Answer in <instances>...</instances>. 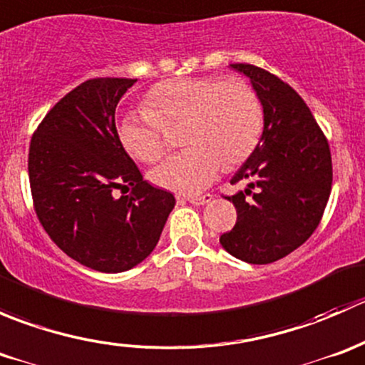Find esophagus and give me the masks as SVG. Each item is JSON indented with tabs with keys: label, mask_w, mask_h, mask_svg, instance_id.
Here are the masks:
<instances>
[{
	"label": "esophagus",
	"mask_w": 365,
	"mask_h": 365,
	"mask_svg": "<svg viewBox=\"0 0 365 365\" xmlns=\"http://www.w3.org/2000/svg\"><path fill=\"white\" fill-rule=\"evenodd\" d=\"M187 201H189V203H192V205H206V203H210V201L213 200V196L212 194H205V196H189V197H185Z\"/></svg>",
	"instance_id": "esophagus-1"
}]
</instances>
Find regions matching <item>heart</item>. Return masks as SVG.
<instances>
[{
  "label": "heart",
  "mask_w": 365,
  "mask_h": 365,
  "mask_svg": "<svg viewBox=\"0 0 365 365\" xmlns=\"http://www.w3.org/2000/svg\"><path fill=\"white\" fill-rule=\"evenodd\" d=\"M146 109L125 114L118 138L134 159L153 164L165 152V128L185 121V152L168 157L152 171L159 187L197 194L224 168L245 160L256 146L263 111L245 81L215 77H176L153 86Z\"/></svg>",
  "instance_id": "b5f03b06"
}]
</instances>
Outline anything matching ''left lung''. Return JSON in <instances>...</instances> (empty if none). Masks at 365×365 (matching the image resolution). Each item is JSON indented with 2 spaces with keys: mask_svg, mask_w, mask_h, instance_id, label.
<instances>
[{
  "mask_svg": "<svg viewBox=\"0 0 365 365\" xmlns=\"http://www.w3.org/2000/svg\"><path fill=\"white\" fill-rule=\"evenodd\" d=\"M230 67L251 81L263 108V134L231 178L249 180V185L226 197L237 208V224L220 237V245L245 263H274L318 227L332 189V157L314 116L289 84L254 65Z\"/></svg>",
  "mask_w": 365,
  "mask_h": 365,
  "instance_id": "8db88e82",
  "label": "left lung"
}]
</instances>
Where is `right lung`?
<instances>
[{
    "instance_id": "add662e5",
    "label": "right lung",
    "mask_w": 365,
    "mask_h": 365,
    "mask_svg": "<svg viewBox=\"0 0 365 365\" xmlns=\"http://www.w3.org/2000/svg\"><path fill=\"white\" fill-rule=\"evenodd\" d=\"M138 79H90L65 95L29 145V185L40 224L81 264L134 268L159 242L175 196L143 180L118 138L114 113ZM133 185L128 197L113 190Z\"/></svg>"
}]
</instances>
